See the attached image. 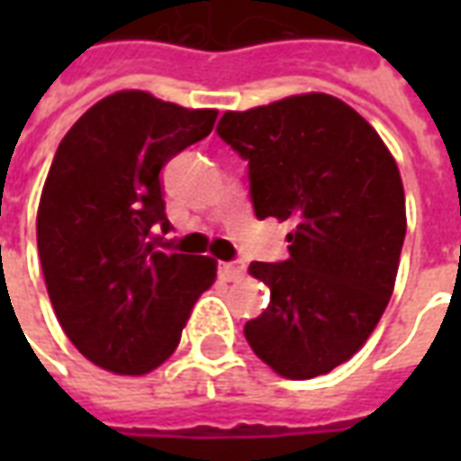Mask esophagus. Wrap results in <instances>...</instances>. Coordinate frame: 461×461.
Segmentation results:
<instances>
[{"mask_svg":"<svg viewBox=\"0 0 461 461\" xmlns=\"http://www.w3.org/2000/svg\"><path fill=\"white\" fill-rule=\"evenodd\" d=\"M220 276L224 281H240L244 276V267L240 261H224L220 264Z\"/></svg>","mask_w":461,"mask_h":461,"instance_id":"34e87169","label":"esophagus"}]
</instances>
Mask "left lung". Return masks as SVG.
<instances>
[{
    "label": "left lung",
    "instance_id": "1",
    "mask_svg": "<svg viewBox=\"0 0 461 461\" xmlns=\"http://www.w3.org/2000/svg\"><path fill=\"white\" fill-rule=\"evenodd\" d=\"M217 135L249 162L259 220L291 221L284 261H254L271 301L247 321L251 350L291 380L346 363L373 333L395 286L405 192L373 125L326 94L224 113Z\"/></svg>",
    "mask_w": 461,
    "mask_h": 461
}]
</instances>
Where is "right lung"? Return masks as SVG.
Returning <instances> with one entry per match:
<instances>
[{
  "mask_svg": "<svg viewBox=\"0 0 461 461\" xmlns=\"http://www.w3.org/2000/svg\"><path fill=\"white\" fill-rule=\"evenodd\" d=\"M217 111L142 91L88 108L66 132L44 182L36 241L56 319L81 353L118 375H142L180 343L217 261L177 254L160 172L207 138Z\"/></svg>",
  "mask_w": 461,
  "mask_h": 461,
  "instance_id": "add662e5",
  "label": "right lung"
}]
</instances>
